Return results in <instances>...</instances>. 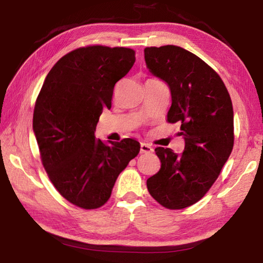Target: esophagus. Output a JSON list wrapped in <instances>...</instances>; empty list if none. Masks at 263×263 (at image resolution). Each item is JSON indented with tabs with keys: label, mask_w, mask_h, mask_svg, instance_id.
Segmentation results:
<instances>
[{
	"label": "esophagus",
	"mask_w": 263,
	"mask_h": 263,
	"mask_svg": "<svg viewBox=\"0 0 263 263\" xmlns=\"http://www.w3.org/2000/svg\"><path fill=\"white\" fill-rule=\"evenodd\" d=\"M153 148L151 147V145L145 144V142H141L140 144V153L142 154H147V153H152Z\"/></svg>",
	"instance_id": "1"
}]
</instances>
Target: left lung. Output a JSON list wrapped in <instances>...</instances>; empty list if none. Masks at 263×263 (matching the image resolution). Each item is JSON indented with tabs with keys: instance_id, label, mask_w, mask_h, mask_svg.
<instances>
[{
	"instance_id": "8db88e82",
	"label": "left lung",
	"mask_w": 263,
	"mask_h": 263,
	"mask_svg": "<svg viewBox=\"0 0 263 263\" xmlns=\"http://www.w3.org/2000/svg\"><path fill=\"white\" fill-rule=\"evenodd\" d=\"M144 52L151 72L171 89L167 122L181 124L185 142L182 154L155 148L161 167L146 183L159 204L181 210L210 190L232 152V101L216 70L194 53L174 45L146 47Z\"/></svg>"
}]
</instances>
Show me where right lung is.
<instances>
[{
  "label": "right lung",
  "instance_id": "add662e5",
  "mask_svg": "<svg viewBox=\"0 0 263 263\" xmlns=\"http://www.w3.org/2000/svg\"><path fill=\"white\" fill-rule=\"evenodd\" d=\"M135 61L132 48L79 47L58 60L35 100L33 131L43 166L62 197L81 209L104 205L118 175L140 151L131 138H95L115 84Z\"/></svg>",
  "mask_w": 263,
  "mask_h": 263
}]
</instances>
